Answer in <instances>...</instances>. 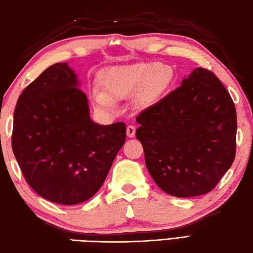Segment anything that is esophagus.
Returning a JSON list of instances; mask_svg holds the SVG:
<instances>
[{
	"label": "esophagus",
	"mask_w": 253,
	"mask_h": 253,
	"mask_svg": "<svg viewBox=\"0 0 253 253\" xmlns=\"http://www.w3.org/2000/svg\"><path fill=\"white\" fill-rule=\"evenodd\" d=\"M135 133H136V127L132 125H128L127 126V136L129 138H132V137H135Z\"/></svg>",
	"instance_id": "34e87169"
}]
</instances>
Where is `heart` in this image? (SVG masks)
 Listing matches in <instances>:
<instances>
[{
    "mask_svg": "<svg viewBox=\"0 0 253 253\" xmlns=\"http://www.w3.org/2000/svg\"><path fill=\"white\" fill-rule=\"evenodd\" d=\"M173 77V69L165 64L136 63L110 67L102 75V92H93L91 101L98 110L113 112L115 101L135 93L133 104L139 110H147L161 100Z\"/></svg>",
    "mask_w": 253,
    "mask_h": 253,
    "instance_id": "b5f03b06",
    "label": "heart"
}]
</instances>
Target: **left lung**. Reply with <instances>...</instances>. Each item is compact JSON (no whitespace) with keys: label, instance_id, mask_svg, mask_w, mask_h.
I'll use <instances>...</instances> for the list:
<instances>
[{"label":"left lung","instance_id":"8db88e82","mask_svg":"<svg viewBox=\"0 0 253 253\" xmlns=\"http://www.w3.org/2000/svg\"><path fill=\"white\" fill-rule=\"evenodd\" d=\"M136 122L149 173L170 196L211 191L234 162L236 109L226 88L208 69H193L179 88Z\"/></svg>","mask_w":253,"mask_h":253}]
</instances>
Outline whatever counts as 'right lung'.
<instances>
[{
    "label": "right lung",
    "instance_id": "add662e5",
    "mask_svg": "<svg viewBox=\"0 0 253 253\" xmlns=\"http://www.w3.org/2000/svg\"><path fill=\"white\" fill-rule=\"evenodd\" d=\"M126 140L123 122L100 125L68 63L47 67L21 92L12 148L25 179L51 202L74 206L103 185Z\"/></svg>",
    "mask_w": 253,
    "mask_h": 253
}]
</instances>
